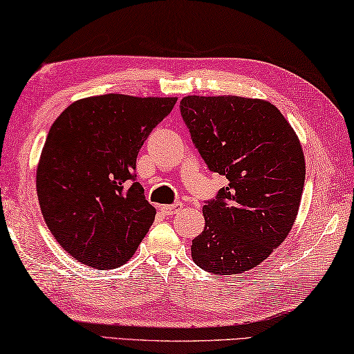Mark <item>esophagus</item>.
Here are the masks:
<instances>
[{"label":"esophagus","instance_id":"obj_1","mask_svg":"<svg viewBox=\"0 0 354 354\" xmlns=\"http://www.w3.org/2000/svg\"><path fill=\"white\" fill-rule=\"evenodd\" d=\"M181 206H183L181 201H176V203H173V205H162L160 206V211L164 212L165 216H173Z\"/></svg>","mask_w":354,"mask_h":354}]
</instances>
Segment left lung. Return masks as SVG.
<instances>
[{"instance_id": "8db88e82", "label": "left lung", "mask_w": 354, "mask_h": 354, "mask_svg": "<svg viewBox=\"0 0 354 354\" xmlns=\"http://www.w3.org/2000/svg\"><path fill=\"white\" fill-rule=\"evenodd\" d=\"M179 110L207 168L228 179L205 201L194 261L221 276L249 271L283 243L298 216L306 179L299 140L266 100L187 96Z\"/></svg>"}]
</instances>
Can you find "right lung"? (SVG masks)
Segmentation results:
<instances>
[{
	"label": "right lung",
	"instance_id": "add662e5",
	"mask_svg": "<svg viewBox=\"0 0 354 354\" xmlns=\"http://www.w3.org/2000/svg\"><path fill=\"white\" fill-rule=\"evenodd\" d=\"M175 104L104 94L71 104L50 127L37 165L39 205L55 239L83 265L121 266L153 225L137 156Z\"/></svg>",
	"mask_w": 354,
	"mask_h": 354
}]
</instances>
